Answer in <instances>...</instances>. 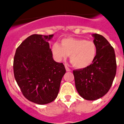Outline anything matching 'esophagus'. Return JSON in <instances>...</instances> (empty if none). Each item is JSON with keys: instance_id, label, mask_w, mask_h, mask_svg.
Masks as SVG:
<instances>
[{"instance_id": "34e87169", "label": "esophagus", "mask_w": 124, "mask_h": 124, "mask_svg": "<svg viewBox=\"0 0 124 124\" xmlns=\"http://www.w3.org/2000/svg\"><path fill=\"white\" fill-rule=\"evenodd\" d=\"M65 68L66 70V71H71V69L69 68L67 65H65Z\"/></svg>"}]
</instances>
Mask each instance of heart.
I'll return each mask as SVG.
<instances>
[{
    "instance_id": "obj_1",
    "label": "heart",
    "mask_w": 124,
    "mask_h": 124,
    "mask_svg": "<svg viewBox=\"0 0 124 124\" xmlns=\"http://www.w3.org/2000/svg\"><path fill=\"white\" fill-rule=\"evenodd\" d=\"M61 45L54 43L51 46L53 55L57 61L65 60L70 55V61L76 68L87 67L94 61L97 46L92 40L68 37L62 39Z\"/></svg>"
}]
</instances>
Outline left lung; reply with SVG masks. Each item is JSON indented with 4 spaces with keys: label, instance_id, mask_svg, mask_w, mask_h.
Masks as SVG:
<instances>
[{
    "label": "left lung",
    "instance_id": "obj_1",
    "mask_svg": "<svg viewBox=\"0 0 124 124\" xmlns=\"http://www.w3.org/2000/svg\"><path fill=\"white\" fill-rule=\"evenodd\" d=\"M97 55L91 64L73 71L76 88L84 99L94 101L107 94L116 74V59L113 47L103 36L93 34Z\"/></svg>",
    "mask_w": 124,
    "mask_h": 124
}]
</instances>
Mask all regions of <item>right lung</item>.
I'll use <instances>...</instances> for the list:
<instances>
[{
	"label": "right lung",
	"mask_w": 124,
	"mask_h": 124,
	"mask_svg": "<svg viewBox=\"0 0 124 124\" xmlns=\"http://www.w3.org/2000/svg\"><path fill=\"white\" fill-rule=\"evenodd\" d=\"M53 37L30 35L20 45L14 56V77L23 95L40 105L56 98L66 73L64 64L53 58L48 43Z\"/></svg>",
	"instance_id": "1"
}]
</instances>
